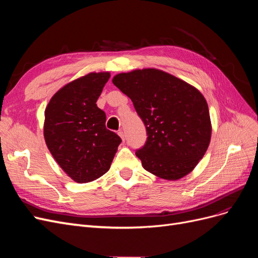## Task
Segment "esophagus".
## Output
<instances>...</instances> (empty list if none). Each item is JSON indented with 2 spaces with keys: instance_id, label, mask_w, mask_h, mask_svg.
<instances>
[{
  "instance_id": "34e87169",
  "label": "esophagus",
  "mask_w": 258,
  "mask_h": 258,
  "mask_svg": "<svg viewBox=\"0 0 258 258\" xmlns=\"http://www.w3.org/2000/svg\"><path fill=\"white\" fill-rule=\"evenodd\" d=\"M118 136L121 138L122 141H124V134H123L122 130H119V131H118Z\"/></svg>"
}]
</instances>
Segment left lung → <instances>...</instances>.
<instances>
[{"mask_svg": "<svg viewBox=\"0 0 258 258\" xmlns=\"http://www.w3.org/2000/svg\"><path fill=\"white\" fill-rule=\"evenodd\" d=\"M142 119L147 139L136 151L143 168L165 179H178L206 154L211 120L205 97L189 84L156 69L114 76Z\"/></svg>", "mask_w": 258, "mask_h": 258, "instance_id": "1", "label": "left lung"}]
</instances>
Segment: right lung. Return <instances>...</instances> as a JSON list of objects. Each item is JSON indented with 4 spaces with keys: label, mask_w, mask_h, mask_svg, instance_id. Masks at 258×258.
I'll list each match as a JSON object with an SVG mask.
<instances>
[{
    "label": "right lung",
    "mask_w": 258,
    "mask_h": 258,
    "mask_svg": "<svg viewBox=\"0 0 258 258\" xmlns=\"http://www.w3.org/2000/svg\"><path fill=\"white\" fill-rule=\"evenodd\" d=\"M110 73H89L54 93L45 110L44 138L52 157L77 183L102 176L121 139L106 129L96 104Z\"/></svg>",
    "instance_id": "right-lung-1"
}]
</instances>
